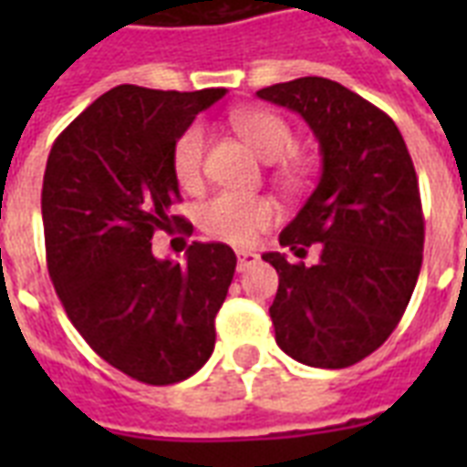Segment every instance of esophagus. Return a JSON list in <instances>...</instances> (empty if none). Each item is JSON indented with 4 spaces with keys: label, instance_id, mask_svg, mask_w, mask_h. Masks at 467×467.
I'll return each instance as SVG.
<instances>
[{
    "label": "esophagus",
    "instance_id": "obj_1",
    "mask_svg": "<svg viewBox=\"0 0 467 467\" xmlns=\"http://www.w3.org/2000/svg\"><path fill=\"white\" fill-rule=\"evenodd\" d=\"M256 262H259V256L254 252H237V271H247Z\"/></svg>",
    "mask_w": 467,
    "mask_h": 467
}]
</instances>
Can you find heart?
Here are the masks:
<instances>
[{"label":"heart","mask_w":467,"mask_h":467,"mask_svg":"<svg viewBox=\"0 0 467 467\" xmlns=\"http://www.w3.org/2000/svg\"><path fill=\"white\" fill-rule=\"evenodd\" d=\"M234 130L244 138L249 148L266 161H278L296 150V135L281 116L264 109H242L233 113ZM205 130L201 123L183 128L171 145V171L182 189H196L203 179ZM276 179L284 189L303 186L306 171L296 161H285L276 169ZM276 205L264 196H237L218 193L198 211V225L215 240L249 247L252 242L276 223Z\"/></svg>","instance_id":"b5f03b06"}]
</instances>
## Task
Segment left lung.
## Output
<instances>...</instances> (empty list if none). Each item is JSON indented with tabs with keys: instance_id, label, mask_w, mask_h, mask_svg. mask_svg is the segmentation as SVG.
Masks as SVG:
<instances>
[{
	"instance_id": "1",
	"label": "left lung",
	"mask_w": 467,
	"mask_h": 467,
	"mask_svg": "<svg viewBox=\"0 0 467 467\" xmlns=\"http://www.w3.org/2000/svg\"><path fill=\"white\" fill-rule=\"evenodd\" d=\"M300 113L319 142L322 176L278 242L291 264L266 252L278 274L269 307L276 344L315 368L354 366L392 334L420 278L424 215L412 157L388 113L325 77L256 91Z\"/></svg>"
}]
</instances>
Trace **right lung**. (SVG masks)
Wrapping results in <instances>:
<instances>
[{
    "label": "right lung",
    "instance_id": "right-lung-1",
    "mask_svg": "<svg viewBox=\"0 0 467 467\" xmlns=\"http://www.w3.org/2000/svg\"><path fill=\"white\" fill-rule=\"evenodd\" d=\"M225 89L160 91L120 84L69 123L47 155L40 211L47 271L84 341L148 385L186 380L215 347V315L237 256L193 242L186 262L152 254V237L191 223L171 145Z\"/></svg>",
    "mask_w": 467,
    "mask_h": 467
}]
</instances>
